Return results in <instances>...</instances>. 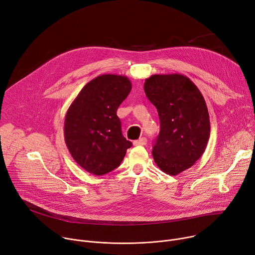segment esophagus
<instances>
[{"label":"esophagus","mask_w":255,"mask_h":255,"mask_svg":"<svg viewBox=\"0 0 255 255\" xmlns=\"http://www.w3.org/2000/svg\"><path fill=\"white\" fill-rule=\"evenodd\" d=\"M146 142H147L146 138L142 137V138H140V139L135 140V141L133 142V144H134V145H145V144H146Z\"/></svg>","instance_id":"obj_1"}]
</instances>
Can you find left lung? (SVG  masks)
<instances>
[{"mask_svg": "<svg viewBox=\"0 0 255 255\" xmlns=\"http://www.w3.org/2000/svg\"><path fill=\"white\" fill-rule=\"evenodd\" d=\"M144 92L159 118L154 163L176 176L192 167L206 148L211 124L205 101L188 77L177 73L151 75L145 79Z\"/></svg>", "mask_w": 255, "mask_h": 255, "instance_id": "1", "label": "left lung"}]
</instances>
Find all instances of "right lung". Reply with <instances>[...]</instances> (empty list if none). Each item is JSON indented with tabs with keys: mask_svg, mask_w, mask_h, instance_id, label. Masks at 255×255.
<instances>
[{
	"mask_svg": "<svg viewBox=\"0 0 255 255\" xmlns=\"http://www.w3.org/2000/svg\"><path fill=\"white\" fill-rule=\"evenodd\" d=\"M131 88L128 77L104 74L85 84L69 107L64 122L65 142L86 172L102 176L113 171L132 146L122 135L117 116Z\"/></svg>",
	"mask_w": 255,
	"mask_h": 255,
	"instance_id": "1",
	"label": "right lung"
}]
</instances>
